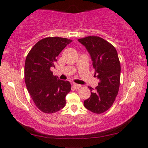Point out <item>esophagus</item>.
Segmentation results:
<instances>
[{
  "mask_svg": "<svg viewBox=\"0 0 148 148\" xmlns=\"http://www.w3.org/2000/svg\"><path fill=\"white\" fill-rule=\"evenodd\" d=\"M73 87L75 88V89H78V88H79L81 87V85L77 84H73Z\"/></svg>",
  "mask_w": 148,
  "mask_h": 148,
  "instance_id": "34e87169",
  "label": "esophagus"
}]
</instances>
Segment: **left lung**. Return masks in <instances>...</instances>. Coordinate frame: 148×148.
Masks as SVG:
<instances>
[{"label": "left lung", "mask_w": 148, "mask_h": 148, "mask_svg": "<svg viewBox=\"0 0 148 148\" xmlns=\"http://www.w3.org/2000/svg\"><path fill=\"white\" fill-rule=\"evenodd\" d=\"M78 41L89 53L95 69L94 76L100 79L95 91L84 101V105L93 113L102 114L112 107L119 93L121 64L117 51L110 43L97 36H86ZM89 88L91 90V87Z\"/></svg>", "instance_id": "obj_1"}]
</instances>
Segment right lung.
I'll return each instance as SVG.
<instances>
[{
	"label": "right lung",
	"instance_id": "obj_1",
	"mask_svg": "<svg viewBox=\"0 0 148 148\" xmlns=\"http://www.w3.org/2000/svg\"><path fill=\"white\" fill-rule=\"evenodd\" d=\"M71 41L58 36L44 38L32 47L26 57V87L36 107L46 114L63 109L66 96L71 90L69 81L59 79L50 71L59 54Z\"/></svg>",
	"mask_w": 148,
	"mask_h": 148
}]
</instances>
